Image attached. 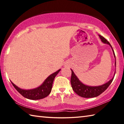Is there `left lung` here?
<instances>
[{
  "instance_id": "8db88e82",
  "label": "left lung",
  "mask_w": 124,
  "mask_h": 124,
  "mask_svg": "<svg viewBox=\"0 0 124 124\" xmlns=\"http://www.w3.org/2000/svg\"><path fill=\"white\" fill-rule=\"evenodd\" d=\"M99 35V37L100 38L101 41L104 44H107L110 46L112 48V51L113 52V54L115 58V55L114 54V51L113 50L112 45L110 44L107 40L103 37L101 35ZM115 66L116 67V59H115ZM72 70V76H71L70 79V83L71 85H72L73 90L78 95L84 98H93L96 97L97 96H99L102 93H103L105 90H106L108 87L112 83L113 79H114V75L115 74V72L114 73V76L109 81H108L107 83L104 84L99 85V86H89L86 85L81 83L80 81L79 80L78 78L77 77V75L74 74V72H73Z\"/></svg>"
}]
</instances>
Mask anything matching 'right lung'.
<instances>
[{
	"label": "right lung",
	"mask_w": 124,
	"mask_h": 124,
	"mask_svg": "<svg viewBox=\"0 0 124 124\" xmlns=\"http://www.w3.org/2000/svg\"><path fill=\"white\" fill-rule=\"evenodd\" d=\"M60 70H61L60 69L59 70L56 71V72L52 73V74L49 75L40 86H39V87L37 88H35V89L29 90L22 89L18 87L16 85H15L11 81V82L17 91L19 92L22 96H23L24 97L32 100L43 99V98L47 97L51 92L52 84H53L54 78L59 73Z\"/></svg>",
	"instance_id": "1"
}]
</instances>
